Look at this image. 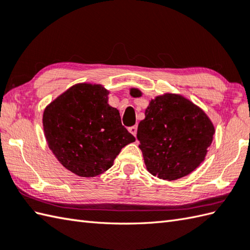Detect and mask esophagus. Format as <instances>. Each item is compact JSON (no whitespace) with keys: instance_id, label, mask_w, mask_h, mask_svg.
Masks as SVG:
<instances>
[{"instance_id":"esophagus-1","label":"esophagus","mask_w":250,"mask_h":250,"mask_svg":"<svg viewBox=\"0 0 250 250\" xmlns=\"http://www.w3.org/2000/svg\"><path fill=\"white\" fill-rule=\"evenodd\" d=\"M129 132L132 134L136 136V133H137V125H133V126H130L129 128Z\"/></svg>"}]
</instances>
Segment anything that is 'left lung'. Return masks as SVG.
<instances>
[{"label": "left lung", "mask_w": 250, "mask_h": 250, "mask_svg": "<svg viewBox=\"0 0 250 250\" xmlns=\"http://www.w3.org/2000/svg\"><path fill=\"white\" fill-rule=\"evenodd\" d=\"M133 98L141 90L132 88ZM215 128L203 109L180 94L166 93L150 101L137 140L148 172L161 179L187 176L204 161Z\"/></svg>", "instance_id": "8db88e82"}]
</instances>
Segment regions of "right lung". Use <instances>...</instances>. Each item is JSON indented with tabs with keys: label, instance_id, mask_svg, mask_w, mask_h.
<instances>
[{
	"label": "right lung",
	"instance_id": "right-lung-1",
	"mask_svg": "<svg viewBox=\"0 0 250 250\" xmlns=\"http://www.w3.org/2000/svg\"><path fill=\"white\" fill-rule=\"evenodd\" d=\"M101 84L77 83L47 106L43 126L50 150L63 167L82 177H94L113 166L135 137L121 125Z\"/></svg>",
	"mask_w": 250,
	"mask_h": 250
}]
</instances>
